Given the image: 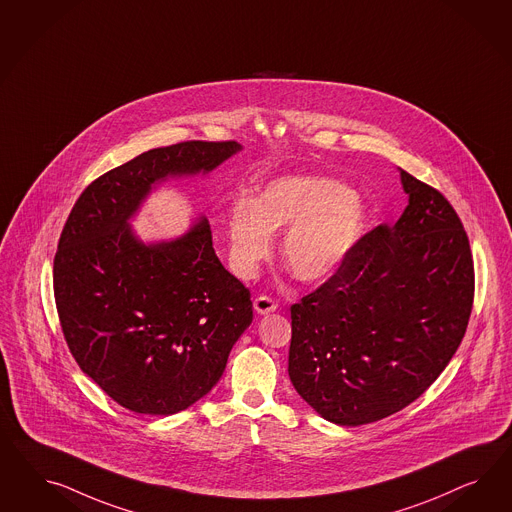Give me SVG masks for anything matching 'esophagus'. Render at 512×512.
<instances>
[{
  "label": "esophagus",
  "instance_id": "34e87169",
  "mask_svg": "<svg viewBox=\"0 0 512 512\" xmlns=\"http://www.w3.org/2000/svg\"><path fill=\"white\" fill-rule=\"evenodd\" d=\"M253 310L257 311L259 315H266V313L278 310V302L272 300L270 296H257L253 300Z\"/></svg>",
  "mask_w": 512,
  "mask_h": 512
}]
</instances>
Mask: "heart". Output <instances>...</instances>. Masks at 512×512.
Instances as JSON below:
<instances>
[{
  "label": "heart",
  "instance_id": "b5f03b06",
  "mask_svg": "<svg viewBox=\"0 0 512 512\" xmlns=\"http://www.w3.org/2000/svg\"><path fill=\"white\" fill-rule=\"evenodd\" d=\"M368 225V208L351 187L326 176H281L257 199L238 197L227 219L234 276L253 278L284 231L281 259L304 283L332 278L351 257Z\"/></svg>",
  "mask_w": 512,
  "mask_h": 512
}]
</instances>
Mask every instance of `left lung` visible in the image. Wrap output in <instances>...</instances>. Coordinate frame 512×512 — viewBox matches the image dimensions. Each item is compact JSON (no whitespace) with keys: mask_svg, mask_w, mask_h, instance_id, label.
<instances>
[{"mask_svg":"<svg viewBox=\"0 0 512 512\" xmlns=\"http://www.w3.org/2000/svg\"><path fill=\"white\" fill-rule=\"evenodd\" d=\"M407 206L291 306L289 377L323 419L360 426L415 402L454 357L473 308L469 240L450 202L400 169Z\"/></svg>","mask_w":512,"mask_h":512,"instance_id":"left-lung-1","label":"left lung"}]
</instances>
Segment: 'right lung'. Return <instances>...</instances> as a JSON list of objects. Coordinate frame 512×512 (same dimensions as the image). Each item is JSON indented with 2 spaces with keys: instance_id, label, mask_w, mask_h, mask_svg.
<instances>
[{
  "instance_id": "add662e5",
  "label": "right lung",
  "mask_w": 512,
  "mask_h": 512,
  "mask_svg": "<svg viewBox=\"0 0 512 512\" xmlns=\"http://www.w3.org/2000/svg\"><path fill=\"white\" fill-rule=\"evenodd\" d=\"M242 146L154 148L82 191L54 257L63 336L80 370L142 415H174L206 396L253 321L249 291L219 263L206 217L142 242L131 219L155 187L210 174Z\"/></svg>"
}]
</instances>
